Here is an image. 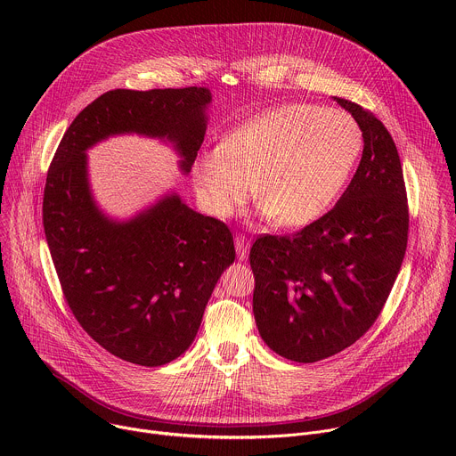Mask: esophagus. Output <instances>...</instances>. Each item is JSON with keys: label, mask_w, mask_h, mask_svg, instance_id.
Here are the masks:
<instances>
[{"label": "esophagus", "mask_w": 456, "mask_h": 456, "mask_svg": "<svg viewBox=\"0 0 456 456\" xmlns=\"http://www.w3.org/2000/svg\"><path fill=\"white\" fill-rule=\"evenodd\" d=\"M234 245H236V254H238V259H245L247 254H248V240L245 234H236L234 238Z\"/></svg>", "instance_id": "34e87169"}]
</instances>
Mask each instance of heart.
I'll return each instance as SVG.
<instances>
[{
	"mask_svg": "<svg viewBox=\"0 0 456 456\" xmlns=\"http://www.w3.org/2000/svg\"><path fill=\"white\" fill-rule=\"evenodd\" d=\"M362 146L355 118L336 108L283 104L232 127L192 167L204 206L231 216L252 192L281 227L319 220L343 192Z\"/></svg>",
	"mask_w": 456,
	"mask_h": 456,
	"instance_id": "b5f03b06",
	"label": "heart"
}]
</instances>
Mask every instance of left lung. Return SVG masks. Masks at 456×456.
<instances>
[{
  "mask_svg": "<svg viewBox=\"0 0 456 456\" xmlns=\"http://www.w3.org/2000/svg\"><path fill=\"white\" fill-rule=\"evenodd\" d=\"M357 120L364 150L343 197L327 215L250 247L252 312L259 336L296 362L332 357L377 321L408 247V197L397 146L362 106L336 97Z\"/></svg>",
  "mask_w": 456,
  "mask_h": 456,
  "instance_id": "left-lung-1",
  "label": "left lung"
}]
</instances>
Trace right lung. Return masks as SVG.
Wrapping results in <instances>:
<instances>
[{
	"instance_id": "1",
	"label": "right lung",
	"mask_w": 456,
	"mask_h": 456,
	"mask_svg": "<svg viewBox=\"0 0 456 456\" xmlns=\"http://www.w3.org/2000/svg\"><path fill=\"white\" fill-rule=\"evenodd\" d=\"M209 102L202 86L106 92L74 118L48 167L43 227L62 296L83 330L127 362L162 366L189 348L234 241L224 222L176 194L134 220H108L92 199L85 151L118 134L167 139L189 173Z\"/></svg>"
}]
</instances>
